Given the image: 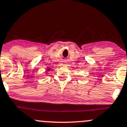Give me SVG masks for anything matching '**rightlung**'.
<instances>
[{
    "instance_id": "1",
    "label": "right lung",
    "mask_w": 127,
    "mask_h": 127,
    "mask_svg": "<svg viewBox=\"0 0 127 127\" xmlns=\"http://www.w3.org/2000/svg\"><path fill=\"white\" fill-rule=\"evenodd\" d=\"M49 70H50V69H49V68H47V71H49Z\"/></svg>"
}]
</instances>
